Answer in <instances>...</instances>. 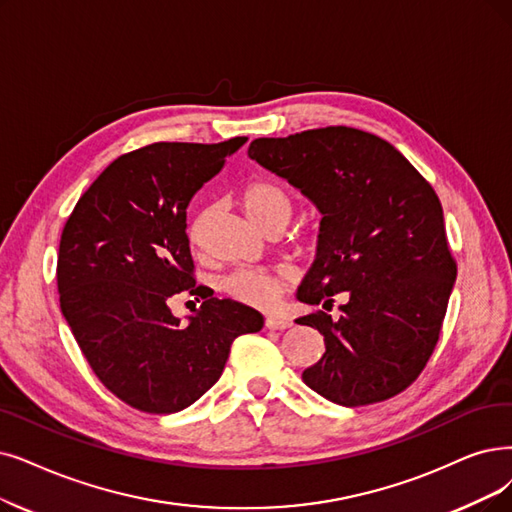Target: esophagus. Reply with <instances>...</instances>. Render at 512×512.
I'll return each mask as SVG.
<instances>
[{"label":"esophagus","mask_w":512,"mask_h":512,"mask_svg":"<svg viewBox=\"0 0 512 512\" xmlns=\"http://www.w3.org/2000/svg\"><path fill=\"white\" fill-rule=\"evenodd\" d=\"M264 325L269 327V330H288V327H292V319L288 317H279V315H269L267 321H264Z\"/></svg>","instance_id":"esophagus-1"}]
</instances>
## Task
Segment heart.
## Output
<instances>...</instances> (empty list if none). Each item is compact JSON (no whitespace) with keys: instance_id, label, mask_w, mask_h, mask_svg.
I'll list each match as a JSON object with an SVG mask.
<instances>
[{"instance_id":"heart-1","label":"heart","mask_w":512,"mask_h":512,"mask_svg":"<svg viewBox=\"0 0 512 512\" xmlns=\"http://www.w3.org/2000/svg\"><path fill=\"white\" fill-rule=\"evenodd\" d=\"M243 208L258 227L267 229L275 222H290L294 199L279 182L256 180L243 191ZM285 283H288V273L283 271L241 269L222 281V290L239 302L258 306V309H271L277 304Z\"/></svg>"}]
</instances>
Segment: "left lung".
I'll list each match as a JSON object with an SVG mask.
<instances>
[{"instance_id": "1", "label": "left lung", "mask_w": 512, "mask_h": 512, "mask_svg": "<svg viewBox=\"0 0 512 512\" xmlns=\"http://www.w3.org/2000/svg\"><path fill=\"white\" fill-rule=\"evenodd\" d=\"M248 155L323 214L298 300L327 309L334 294L349 298L336 321L298 319L325 340L304 384L346 407L399 395L435 351L458 273L437 193L391 142L346 126L256 138Z\"/></svg>"}]
</instances>
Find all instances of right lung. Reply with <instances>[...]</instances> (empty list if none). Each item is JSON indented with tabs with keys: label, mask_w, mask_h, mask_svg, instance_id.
Listing matches in <instances>:
<instances>
[{
	"label": "right lung",
	"mask_w": 512,
	"mask_h": 512,
	"mask_svg": "<svg viewBox=\"0 0 512 512\" xmlns=\"http://www.w3.org/2000/svg\"><path fill=\"white\" fill-rule=\"evenodd\" d=\"M245 140L155 142L121 155L63 229L60 311L98 380L140 412L195 403L220 378L233 340L264 325L250 306L212 294L187 326L169 311L174 295L203 288L193 277L189 203Z\"/></svg>",
	"instance_id": "1"
}]
</instances>
